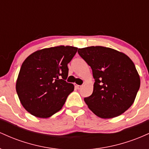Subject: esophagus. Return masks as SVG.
Segmentation results:
<instances>
[{"mask_svg": "<svg viewBox=\"0 0 149 149\" xmlns=\"http://www.w3.org/2000/svg\"><path fill=\"white\" fill-rule=\"evenodd\" d=\"M75 87L78 89V90H80V89L82 88V87H83V85H75Z\"/></svg>", "mask_w": 149, "mask_h": 149, "instance_id": "34e87169", "label": "esophagus"}]
</instances>
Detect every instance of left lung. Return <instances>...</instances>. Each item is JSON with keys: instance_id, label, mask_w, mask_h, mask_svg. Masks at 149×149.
<instances>
[{"instance_id": "1", "label": "left lung", "mask_w": 149, "mask_h": 149, "mask_svg": "<svg viewBox=\"0 0 149 149\" xmlns=\"http://www.w3.org/2000/svg\"><path fill=\"white\" fill-rule=\"evenodd\" d=\"M79 55L92 70L93 92L84 100L102 118L117 117L134 103L140 78L133 61L124 53L102 46L79 48Z\"/></svg>"}]
</instances>
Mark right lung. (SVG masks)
Instances as JSON below:
<instances>
[{
  "label": "right lung",
  "instance_id": "add662e5",
  "mask_svg": "<svg viewBox=\"0 0 149 149\" xmlns=\"http://www.w3.org/2000/svg\"><path fill=\"white\" fill-rule=\"evenodd\" d=\"M78 48L57 46L38 50L22 64L16 90L20 102L29 113L46 118L62 108L74 85L66 81L68 64Z\"/></svg>",
  "mask_w": 149,
  "mask_h": 149
}]
</instances>
